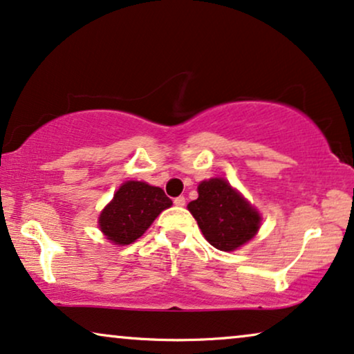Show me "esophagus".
Listing matches in <instances>:
<instances>
[{
  "mask_svg": "<svg viewBox=\"0 0 354 354\" xmlns=\"http://www.w3.org/2000/svg\"><path fill=\"white\" fill-rule=\"evenodd\" d=\"M174 205H176V206H185V198H183V196H177V198H174Z\"/></svg>",
  "mask_w": 354,
  "mask_h": 354,
  "instance_id": "34e87169",
  "label": "esophagus"
}]
</instances>
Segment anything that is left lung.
<instances>
[{
    "label": "left lung",
    "mask_w": 354,
    "mask_h": 354,
    "mask_svg": "<svg viewBox=\"0 0 354 354\" xmlns=\"http://www.w3.org/2000/svg\"><path fill=\"white\" fill-rule=\"evenodd\" d=\"M206 241L219 250L232 252L255 236L261 216L224 178L198 185V198L188 203Z\"/></svg>",
    "instance_id": "obj_1"
}]
</instances>
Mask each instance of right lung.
I'll return each mask as SVG.
<instances>
[{
	"label": "right lung",
	"instance_id": "add662e5",
	"mask_svg": "<svg viewBox=\"0 0 354 354\" xmlns=\"http://www.w3.org/2000/svg\"><path fill=\"white\" fill-rule=\"evenodd\" d=\"M172 201L162 188L146 182L128 180L118 188L113 200L99 216V227L110 242L128 245L146 232L156 218Z\"/></svg>",
	"mask_w": 354,
	"mask_h": 354
}]
</instances>
